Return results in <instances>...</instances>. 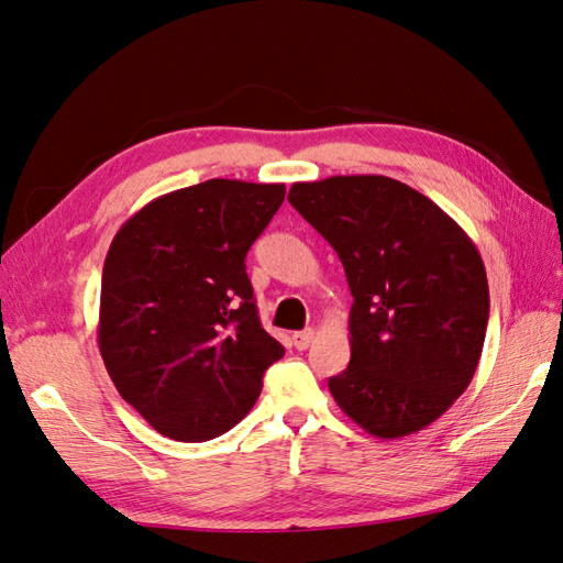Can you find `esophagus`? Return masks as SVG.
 I'll use <instances>...</instances> for the list:
<instances>
[{"mask_svg":"<svg viewBox=\"0 0 563 563\" xmlns=\"http://www.w3.org/2000/svg\"><path fill=\"white\" fill-rule=\"evenodd\" d=\"M312 341H314V331L312 329H305V331H295L292 333V343H295L297 351L309 349V343H312Z\"/></svg>","mask_w":563,"mask_h":563,"instance_id":"34e87169","label":"esophagus"}]
</instances>
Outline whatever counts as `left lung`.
Segmentation results:
<instances>
[{"label":"left lung","instance_id":"obj_1","mask_svg":"<svg viewBox=\"0 0 563 563\" xmlns=\"http://www.w3.org/2000/svg\"><path fill=\"white\" fill-rule=\"evenodd\" d=\"M290 206L336 251L353 295L351 363L329 379L377 438L430 426L470 387L488 324L474 242L448 212L387 176L292 184Z\"/></svg>","mask_w":563,"mask_h":563}]
</instances>
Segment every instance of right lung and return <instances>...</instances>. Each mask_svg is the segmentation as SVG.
I'll return each instance as SVG.
<instances>
[{
  "mask_svg": "<svg viewBox=\"0 0 563 563\" xmlns=\"http://www.w3.org/2000/svg\"><path fill=\"white\" fill-rule=\"evenodd\" d=\"M283 184L210 178L154 198L103 263L99 351L115 389L157 433L202 442L256 404L285 349L261 327L246 251Z\"/></svg>",
  "mask_w": 563,
  "mask_h": 563,
  "instance_id": "obj_1",
  "label": "right lung"
}]
</instances>
